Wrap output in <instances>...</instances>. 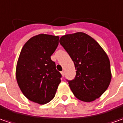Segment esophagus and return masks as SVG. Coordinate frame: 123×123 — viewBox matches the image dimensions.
<instances>
[{
    "instance_id": "obj_1",
    "label": "esophagus",
    "mask_w": 123,
    "mask_h": 123,
    "mask_svg": "<svg viewBox=\"0 0 123 123\" xmlns=\"http://www.w3.org/2000/svg\"><path fill=\"white\" fill-rule=\"evenodd\" d=\"M61 74L62 75V77H64V75H65V71H61Z\"/></svg>"
}]
</instances>
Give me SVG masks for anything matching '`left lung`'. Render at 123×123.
Instances as JSON below:
<instances>
[{
  "label": "left lung",
  "instance_id": "1",
  "mask_svg": "<svg viewBox=\"0 0 123 123\" xmlns=\"http://www.w3.org/2000/svg\"><path fill=\"white\" fill-rule=\"evenodd\" d=\"M59 42L77 70L75 78L67 80L74 96L87 102L100 98L107 90L112 77L106 52L93 38L83 32L65 35Z\"/></svg>",
  "mask_w": 123,
  "mask_h": 123
}]
</instances>
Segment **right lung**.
I'll use <instances>...</instances> for the list:
<instances>
[{"mask_svg":"<svg viewBox=\"0 0 123 123\" xmlns=\"http://www.w3.org/2000/svg\"><path fill=\"white\" fill-rule=\"evenodd\" d=\"M58 36L39 34L23 46L17 64L16 79L28 100L45 104L55 98L61 74L50 56L58 45Z\"/></svg>","mask_w":123,"mask_h":123,"instance_id":"obj_1","label":"right lung"}]
</instances>
